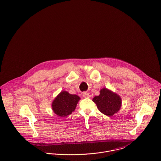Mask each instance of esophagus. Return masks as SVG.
I'll list each match as a JSON object with an SVG mask.
<instances>
[{
  "label": "esophagus",
  "instance_id": "esophagus-1",
  "mask_svg": "<svg viewBox=\"0 0 161 161\" xmlns=\"http://www.w3.org/2000/svg\"><path fill=\"white\" fill-rule=\"evenodd\" d=\"M82 95H83V97H86V98H89V97H90L89 93H87V92H83Z\"/></svg>",
  "mask_w": 161,
  "mask_h": 161
}]
</instances>
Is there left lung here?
Instances as JSON below:
<instances>
[{"label":"left lung","instance_id":"obj_1","mask_svg":"<svg viewBox=\"0 0 161 161\" xmlns=\"http://www.w3.org/2000/svg\"><path fill=\"white\" fill-rule=\"evenodd\" d=\"M93 101L101 113L108 117H112L117 113L122 103L119 95L107 88H102L99 95L94 97Z\"/></svg>","mask_w":161,"mask_h":161}]
</instances>
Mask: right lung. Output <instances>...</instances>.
<instances>
[{"instance_id": "1", "label": "right lung", "mask_w": 161, "mask_h": 161, "mask_svg": "<svg viewBox=\"0 0 161 161\" xmlns=\"http://www.w3.org/2000/svg\"><path fill=\"white\" fill-rule=\"evenodd\" d=\"M80 99V97L76 95H71L66 91H62L53 100V110L60 117H66L75 111Z\"/></svg>"}]
</instances>
